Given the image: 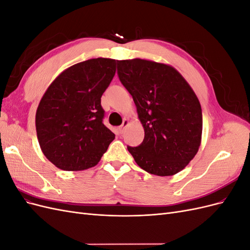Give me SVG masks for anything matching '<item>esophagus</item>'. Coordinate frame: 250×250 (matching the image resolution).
<instances>
[{
  "label": "esophagus",
  "mask_w": 250,
  "mask_h": 250,
  "mask_svg": "<svg viewBox=\"0 0 250 250\" xmlns=\"http://www.w3.org/2000/svg\"><path fill=\"white\" fill-rule=\"evenodd\" d=\"M128 125H129V120H128V119H124V120H123V123H122V125H121V126H120V128H119V129H120V132H121V133H124L125 129H126V127H127Z\"/></svg>",
  "instance_id": "1"
}]
</instances>
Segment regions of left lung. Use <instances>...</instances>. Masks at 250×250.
I'll return each mask as SVG.
<instances>
[{
    "instance_id": "obj_1",
    "label": "left lung",
    "mask_w": 250,
    "mask_h": 250,
    "mask_svg": "<svg viewBox=\"0 0 250 250\" xmlns=\"http://www.w3.org/2000/svg\"><path fill=\"white\" fill-rule=\"evenodd\" d=\"M120 81L132 96L145 138L128 146L135 163L157 176L185 169L197 154L202 135L201 105L173 66L134 58L117 60Z\"/></svg>"
}]
</instances>
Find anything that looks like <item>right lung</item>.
<instances>
[{"mask_svg":"<svg viewBox=\"0 0 250 250\" xmlns=\"http://www.w3.org/2000/svg\"><path fill=\"white\" fill-rule=\"evenodd\" d=\"M117 60L93 58L60 73L35 116L42 153L64 171L86 170L100 162L115 133L103 124L101 97L116 74Z\"/></svg>","mask_w":250,"mask_h":250,"instance_id":"obj_1","label":"right lung"}]
</instances>
